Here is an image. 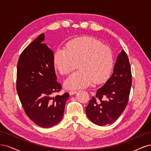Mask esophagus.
<instances>
[{"label":"esophagus","instance_id":"esophagus-1","mask_svg":"<svg viewBox=\"0 0 151 151\" xmlns=\"http://www.w3.org/2000/svg\"><path fill=\"white\" fill-rule=\"evenodd\" d=\"M69 93H70V94L71 95H75V94H76V93H77V91H76V90H70V91H69Z\"/></svg>","mask_w":151,"mask_h":151}]
</instances>
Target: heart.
I'll return each instance as SVG.
<instances>
[{
	"label": "heart",
	"instance_id": "obj_1",
	"mask_svg": "<svg viewBox=\"0 0 151 151\" xmlns=\"http://www.w3.org/2000/svg\"><path fill=\"white\" fill-rule=\"evenodd\" d=\"M55 67L62 75L79 70L65 81L68 88H85L93 83H103L110 76L113 67V55L110 48L90 37H81L70 41L66 48H59L53 55Z\"/></svg>",
	"mask_w": 151,
	"mask_h": 151
}]
</instances>
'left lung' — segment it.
<instances>
[{
    "mask_svg": "<svg viewBox=\"0 0 151 151\" xmlns=\"http://www.w3.org/2000/svg\"><path fill=\"white\" fill-rule=\"evenodd\" d=\"M132 86V73L128 56L122 50L116 58L114 73L99 88L86 107V114L95 124H111L118 119L127 105Z\"/></svg>",
    "mask_w": 151,
    "mask_h": 151,
    "instance_id": "left-lung-1",
    "label": "left lung"
}]
</instances>
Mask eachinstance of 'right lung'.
Wrapping results in <instances>:
<instances>
[{
  "label": "right lung",
  "instance_id": "obj_1",
  "mask_svg": "<svg viewBox=\"0 0 151 151\" xmlns=\"http://www.w3.org/2000/svg\"><path fill=\"white\" fill-rule=\"evenodd\" d=\"M44 33L26 47L19 56L16 89L22 107L34 123L52 127L63 119L68 93L52 96L61 85L56 81L53 52L46 44Z\"/></svg>",
  "mask_w": 151,
  "mask_h": 151
}]
</instances>
